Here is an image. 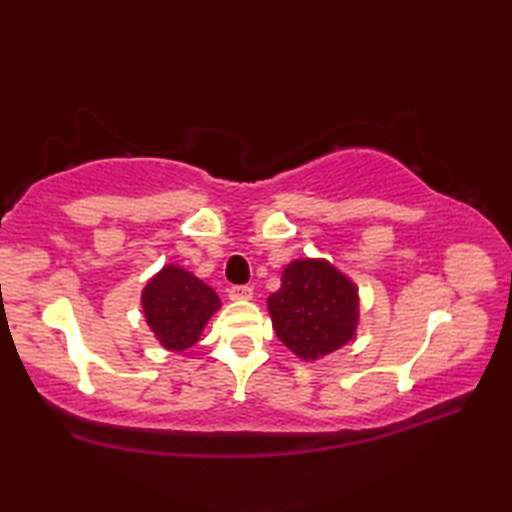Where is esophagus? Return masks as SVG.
<instances>
[{
  "mask_svg": "<svg viewBox=\"0 0 512 512\" xmlns=\"http://www.w3.org/2000/svg\"><path fill=\"white\" fill-rule=\"evenodd\" d=\"M228 297L233 301H248L253 299V288L250 286H231L228 288Z\"/></svg>",
  "mask_w": 512,
  "mask_h": 512,
  "instance_id": "esophagus-1",
  "label": "esophagus"
}]
</instances>
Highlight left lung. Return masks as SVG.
<instances>
[{
    "mask_svg": "<svg viewBox=\"0 0 512 512\" xmlns=\"http://www.w3.org/2000/svg\"><path fill=\"white\" fill-rule=\"evenodd\" d=\"M268 312L279 341L303 361H317L354 339L358 290L325 259H297L268 297Z\"/></svg>",
    "mask_w": 512,
    "mask_h": 512,
    "instance_id": "left-lung-1",
    "label": "left lung"
}]
</instances>
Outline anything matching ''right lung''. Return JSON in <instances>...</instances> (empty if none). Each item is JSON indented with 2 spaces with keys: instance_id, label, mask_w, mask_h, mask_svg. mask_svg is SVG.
I'll return each mask as SVG.
<instances>
[{
  "instance_id": "1",
  "label": "right lung",
  "mask_w": 512,
  "mask_h": 512,
  "mask_svg": "<svg viewBox=\"0 0 512 512\" xmlns=\"http://www.w3.org/2000/svg\"><path fill=\"white\" fill-rule=\"evenodd\" d=\"M143 312L165 350L182 352L200 341L206 321L220 308V297L202 279L169 264L143 290Z\"/></svg>"
}]
</instances>
